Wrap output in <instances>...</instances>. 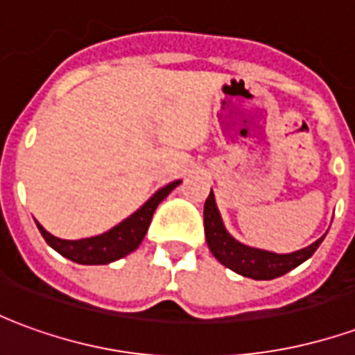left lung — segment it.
Returning a JSON list of instances; mask_svg holds the SVG:
<instances>
[{"label": "left lung", "mask_w": 355, "mask_h": 355, "mask_svg": "<svg viewBox=\"0 0 355 355\" xmlns=\"http://www.w3.org/2000/svg\"><path fill=\"white\" fill-rule=\"evenodd\" d=\"M203 226H205L207 245L211 249V253L215 254L216 261L226 268L234 270L236 274L253 277V279H274V277L287 274L293 268L300 266L302 262L308 261L315 253V249L320 247L323 238H325L323 236L310 247L289 254H275L270 253V251L243 245V243H239V241L232 238L224 228L220 215H218V209H216L213 190L205 200Z\"/></svg>", "instance_id": "8db88e82"}]
</instances>
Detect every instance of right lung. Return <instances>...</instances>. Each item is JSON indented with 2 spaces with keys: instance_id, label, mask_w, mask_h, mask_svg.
Returning <instances> with one entry per match:
<instances>
[{
  "instance_id": "obj_1",
  "label": "right lung",
  "mask_w": 355,
  "mask_h": 355,
  "mask_svg": "<svg viewBox=\"0 0 355 355\" xmlns=\"http://www.w3.org/2000/svg\"><path fill=\"white\" fill-rule=\"evenodd\" d=\"M178 180L171 182L159 192H155L142 207L131 215L127 220L117 224L116 228H112L106 234L94 236V238L78 239V241H68V239H58L51 236L49 232L43 228L42 224H37V228L42 232L45 241L49 243L57 253H60L66 259L80 264H108L117 259H123L125 254L132 253L137 247L142 243V239L146 236L148 226L152 223L155 207L162 203L171 193L173 188H177Z\"/></svg>"
}]
</instances>
